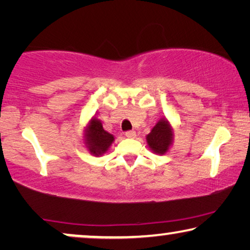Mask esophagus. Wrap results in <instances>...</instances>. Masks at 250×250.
<instances>
[{
    "instance_id": "esophagus-1",
    "label": "esophagus",
    "mask_w": 250,
    "mask_h": 250,
    "mask_svg": "<svg viewBox=\"0 0 250 250\" xmlns=\"http://www.w3.org/2000/svg\"><path fill=\"white\" fill-rule=\"evenodd\" d=\"M125 135L129 139H133L136 136V133H135V131H127V132H125Z\"/></svg>"
}]
</instances>
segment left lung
Here are the masks:
<instances>
[{
    "instance_id": "8db88e82",
    "label": "left lung",
    "mask_w": 250,
    "mask_h": 250,
    "mask_svg": "<svg viewBox=\"0 0 250 250\" xmlns=\"http://www.w3.org/2000/svg\"><path fill=\"white\" fill-rule=\"evenodd\" d=\"M173 139L172 128L166 119H160L146 135V142L150 149L158 155H164L168 150Z\"/></svg>"
}]
</instances>
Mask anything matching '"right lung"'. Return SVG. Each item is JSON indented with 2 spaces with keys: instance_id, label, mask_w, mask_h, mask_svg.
<instances>
[{
  "instance_id": "1",
  "label": "right lung",
  "mask_w": 250,
  "mask_h": 250,
  "mask_svg": "<svg viewBox=\"0 0 250 250\" xmlns=\"http://www.w3.org/2000/svg\"><path fill=\"white\" fill-rule=\"evenodd\" d=\"M85 141L92 155L99 156L107 151L109 146H111L114 141V135L104 131L99 119L93 118L85 133Z\"/></svg>"
}]
</instances>
